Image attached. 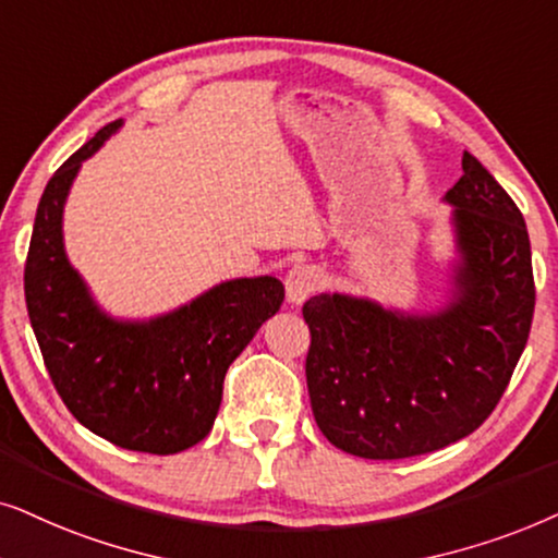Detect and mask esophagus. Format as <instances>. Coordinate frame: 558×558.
I'll return each instance as SVG.
<instances>
[{"label":"esophagus","mask_w":558,"mask_h":558,"mask_svg":"<svg viewBox=\"0 0 558 558\" xmlns=\"http://www.w3.org/2000/svg\"><path fill=\"white\" fill-rule=\"evenodd\" d=\"M322 283H324V278H322V272L316 270V267H311V265L293 267V270L288 272V278H286L288 301H291L293 306H301V303L306 301L308 295H314L318 288H322Z\"/></svg>","instance_id":"esophagus-1"}]
</instances>
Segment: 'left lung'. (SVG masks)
Returning <instances> with one entry per match:
<instances>
[{"label": "left lung", "instance_id": "8db88e82", "mask_svg": "<svg viewBox=\"0 0 558 558\" xmlns=\"http://www.w3.org/2000/svg\"><path fill=\"white\" fill-rule=\"evenodd\" d=\"M462 170L444 196L459 255L447 306L403 314L344 293L303 303L311 408L347 454L405 459L470 436L529 341L536 288L523 214L474 155Z\"/></svg>", "mask_w": 558, "mask_h": 558}]
</instances>
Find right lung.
Returning a JSON list of instances; mask_svg holds the SVG:
<instances>
[{
  "mask_svg": "<svg viewBox=\"0 0 558 558\" xmlns=\"http://www.w3.org/2000/svg\"><path fill=\"white\" fill-rule=\"evenodd\" d=\"M122 119L101 128L50 178L37 204L25 263V301L58 396L96 436L145 454H178L209 434L225 375L286 288L272 275L209 288L147 322H122L92 299L63 247V206L81 162Z\"/></svg>",
  "mask_w": 558,
  "mask_h": 558,
  "instance_id": "add662e5",
  "label": "right lung"
}]
</instances>
